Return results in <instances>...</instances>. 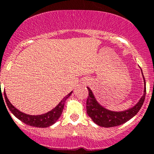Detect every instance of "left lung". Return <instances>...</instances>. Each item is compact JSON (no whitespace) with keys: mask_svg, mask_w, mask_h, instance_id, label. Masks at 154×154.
Instances as JSON below:
<instances>
[{"mask_svg":"<svg viewBox=\"0 0 154 154\" xmlns=\"http://www.w3.org/2000/svg\"><path fill=\"white\" fill-rule=\"evenodd\" d=\"M143 77L144 80L143 95L142 96L139 102L135 106L122 112H113V111L108 110L101 106L94 97L91 90L88 88L89 94L87 99V113L88 116L91 118L94 123L99 126L105 127V128L118 126L129 121L138 113L145 100L146 81L144 77Z\"/></svg>","mask_w":154,"mask_h":154,"instance_id":"1","label":"left lung"}]
</instances>
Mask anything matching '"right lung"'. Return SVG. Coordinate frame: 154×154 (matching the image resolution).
<instances>
[{
    "instance_id": "obj_1",
    "label": "right lung",
    "mask_w": 154,
    "mask_h": 154,
    "mask_svg": "<svg viewBox=\"0 0 154 154\" xmlns=\"http://www.w3.org/2000/svg\"><path fill=\"white\" fill-rule=\"evenodd\" d=\"M71 94L72 91L69 94H68L66 97H64L63 99L59 103L58 105H57V107H55L54 109H52L51 111H49V112H48L47 113H45V114L39 115V116H30V115H27L25 114V113H23V112H20L19 110L16 109L14 105L11 104L9 100L8 99V97H7L5 91V98L9 110L11 112V113L16 118H18V119L21 120L22 122L27 124L29 125H31V126L38 127V128H46V127H49L50 125H53L59 119V118L60 117L63 112V109L65 101L70 96Z\"/></svg>"
}]
</instances>
